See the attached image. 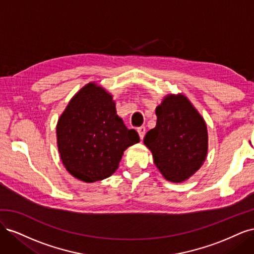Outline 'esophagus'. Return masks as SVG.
Instances as JSON below:
<instances>
[{
  "instance_id": "34e87169",
  "label": "esophagus",
  "mask_w": 254,
  "mask_h": 254,
  "mask_svg": "<svg viewBox=\"0 0 254 254\" xmlns=\"http://www.w3.org/2000/svg\"><path fill=\"white\" fill-rule=\"evenodd\" d=\"M145 132H146V128H145L144 126L137 128V133H139V135H140V139H141V140H143V139H144Z\"/></svg>"
}]
</instances>
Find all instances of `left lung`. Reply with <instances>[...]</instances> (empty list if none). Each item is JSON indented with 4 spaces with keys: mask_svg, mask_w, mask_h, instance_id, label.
I'll list each match as a JSON object with an SVG mask.
<instances>
[{
    "mask_svg": "<svg viewBox=\"0 0 254 254\" xmlns=\"http://www.w3.org/2000/svg\"><path fill=\"white\" fill-rule=\"evenodd\" d=\"M157 125L144 137L167 180L181 182L204 162L207 131L201 115L183 95H168L156 109Z\"/></svg>",
    "mask_w": 254,
    "mask_h": 254,
    "instance_id": "1",
    "label": "left lung"
}]
</instances>
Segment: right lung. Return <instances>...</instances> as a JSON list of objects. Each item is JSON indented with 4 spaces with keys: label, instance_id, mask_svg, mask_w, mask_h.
I'll list each match as a JSON object with an SVG mask.
<instances>
[{
    "label": "right lung",
    "instance_id": "1",
    "mask_svg": "<svg viewBox=\"0 0 254 254\" xmlns=\"http://www.w3.org/2000/svg\"><path fill=\"white\" fill-rule=\"evenodd\" d=\"M137 142V132L117 115L112 96L95 83H88L71 99L57 124L64 165L88 183L110 177L124 150Z\"/></svg>",
    "mask_w": 254,
    "mask_h": 254
}]
</instances>
